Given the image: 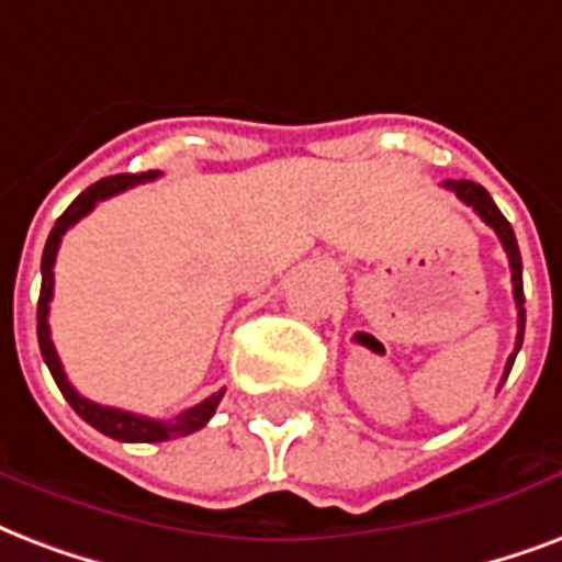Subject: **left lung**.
<instances>
[{"label":"left lung","instance_id":"1","mask_svg":"<svg viewBox=\"0 0 562 562\" xmlns=\"http://www.w3.org/2000/svg\"><path fill=\"white\" fill-rule=\"evenodd\" d=\"M448 191L460 196L462 203L471 205L474 212L481 214L483 224H490L495 229V235L501 238L504 244V250H507V259H509V271H513V297H516V310H519V333H516V350L509 353L507 359V368H504V380H507L509 368L516 362V353H519L521 341H525V289H521V252H519V244H516V233H513V226L509 221L501 214V209L495 205V200L490 196V191L477 182H469V179H445L442 182ZM501 380V383H504Z\"/></svg>","mask_w":562,"mask_h":562}]
</instances>
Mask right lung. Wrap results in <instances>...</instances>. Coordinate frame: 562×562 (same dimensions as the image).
I'll return each instance as SVG.
<instances>
[{
  "mask_svg": "<svg viewBox=\"0 0 562 562\" xmlns=\"http://www.w3.org/2000/svg\"><path fill=\"white\" fill-rule=\"evenodd\" d=\"M158 170H149V173H117V177H105L100 182H93L88 191H81L70 205H67V212L55 221L53 233L46 238V247H43V259H41V300H37V345H41L43 362L46 368L53 371V380L61 389V395L67 397V404L76 409V413L85 418V422L97 427L100 434L111 436V439H117V442H167V439H177V436H188L200 430L209 424V418L214 415L217 404H221V397H224V389L221 392H214L212 397H205L203 404L191 406L186 413H179L177 418H170V422H161V418H147V415H135L126 413V409H114V406H100L88 401V397H81L72 383L67 380L61 368V359L55 353L53 336H49V300H53V285H55V256H58V247H61L64 233L70 229L72 224H79L81 217L88 212L97 209V203L102 200H109V196L120 194V191H126V188H135L140 182H149V179H156Z\"/></svg>",
  "mask_w": 562,
  "mask_h": 562,
  "instance_id": "add662e5",
  "label": "right lung"
}]
</instances>
